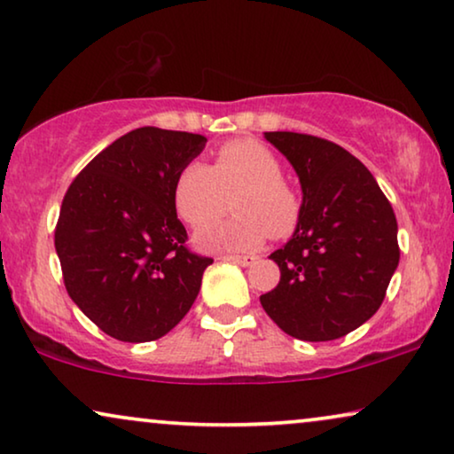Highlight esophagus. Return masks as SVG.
<instances>
[{
	"mask_svg": "<svg viewBox=\"0 0 454 454\" xmlns=\"http://www.w3.org/2000/svg\"><path fill=\"white\" fill-rule=\"evenodd\" d=\"M222 261H232V263H239L242 267H248L253 265L257 257L254 254H224V257H220Z\"/></svg>",
	"mask_w": 454,
	"mask_h": 454,
	"instance_id": "34e87169",
	"label": "esophagus"
}]
</instances>
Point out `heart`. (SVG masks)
I'll use <instances>...</instances> for the list:
<instances>
[{
    "mask_svg": "<svg viewBox=\"0 0 454 454\" xmlns=\"http://www.w3.org/2000/svg\"><path fill=\"white\" fill-rule=\"evenodd\" d=\"M230 199L237 215L195 236L203 251H254L270 234H290L298 222V201L282 181V164L253 139L224 144L212 168L195 160L176 176L175 206L189 226L211 223Z\"/></svg>",
    "mask_w": 454,
    "mask_h": 454,
    "instance_id": "b5f03b06",
    "label": "heart"
}]
</instances>
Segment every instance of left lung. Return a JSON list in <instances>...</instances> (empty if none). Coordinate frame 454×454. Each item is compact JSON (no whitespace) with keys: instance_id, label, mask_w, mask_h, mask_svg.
<instances>
[{"instance_id":"left-lung-1","label":"left lung","mask_w":454,"mask_h":454,"mask_svg":"<svg viewBox=\"0 0 454 454\" xmlns=\"http://www.w3.org/2000/svg\"><path fill=\"white\" fill-rule=\"evenodd\" d=\"M296 170L302 206L292 239L270 254L279 284L261 306L302 341L348 335L380 309L399 265L397 218L376 178L327 139L267 131Z\"/></svg>"}]
</instances>
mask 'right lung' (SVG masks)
Instances as JSON below:
<instances>
[{
	"mask_svg": "<svg viewBox=\"0 0 454 454\" xmlns=\"http://www.w3.org/2000/svg\"><path fill=\"white\" fill-rule=\"evenodd\" d=\"M206 144L197 133L139 127L102 150L63 197L55 251L66 290L114 340H160L214 263L184 247L175 206L178 172Z\"/></svg>",
	"mask_w": 454,
	"mask_h": 454,
	"instance_id": "add662e5",
	"label": "right lung"
}]
</instances>
